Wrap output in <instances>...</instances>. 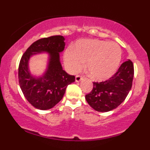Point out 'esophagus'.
<instances>
[{
    "mask_svg": "<svg viewBox=\"0 0 150 150\" xmlns=\"http://www.w3.org/2000/svg\"><path fill=\"white\" fill-rule=\"evenodd\" d=\"M82 78H83V77L80 76V75H76V77H75V81H76L77 82H79L82 80Z\"/></svg>",
    "mask_w": 150,
    "mask_h": 150,
    "instance_id": "1",
    "label": "esophagus"
}]
</instances>
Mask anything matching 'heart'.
<instances>
[{"mask_svg": "<svg viewBox=\"0 0 150 150\" xmlns=\"http://www.w3.org/2000/svg\"><path fill=\"white\" fill-rule=\"evenodd\" d=\"M121 50L116 43L97 39L78 41L74 49L64 53V62L68 71L76 73L86 68L94 80L103 81L113 76L119 66Z\"/></svg>", "mask_w": 150, "mask_h": 150, "instance_id": "obj_1", "label": "heart"}]
</instances>
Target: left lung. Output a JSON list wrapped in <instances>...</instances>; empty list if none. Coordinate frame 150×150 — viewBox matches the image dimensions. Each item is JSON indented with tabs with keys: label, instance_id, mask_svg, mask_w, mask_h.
I'll list each match as a JSON object with an SVG mask.
<instances>
[{
	"label": "left lung",
	"instance_id": "1",
	"mask_svg": "<svg viewBox=\"0 0 150 150\" xmlns=\"http://www.w3.org/2000/svg\"><path fill=\"white\" fill-rule=\"evenodd\" d=\"M134 66L130 60L123 63L112 77L104 82H94L93 89L85 99L99 112H107L118 107L131 89Z\"/></svg>",
	"mask_w": 150,
	"mask_h": 150
}]
</instances>
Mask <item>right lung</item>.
Returning <instances> with one entry per match:
<instances>
[{"label": "right lung", "mask_w": 150, "mask_h": 150, "mask_svg": "<svg viewBox=\"0 0 150 150\" xmlns=\"http://www.w3.org/2000/svg\"><path fill=\"white\" fill-rule=\"evenodd\" d=\"M64 37L61 35L43 38L34 42L22 55L18 68L20 88L27 100L40 110L53 108L61 100L68 85L75 82V77L62 68L59 53L65 48ZM42 52L50 53L47 70L42 77L35 79L30 75L28 62L30 56Z\"/></svg>", "instance_id": "right-lung-1"}]
</instances>
